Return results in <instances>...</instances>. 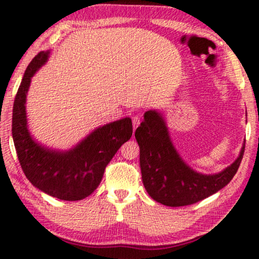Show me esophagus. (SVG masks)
Segmentation results:
<instances>
[{"label": "esophagus", "mask_w": 259, "mask_h": 259, "mask_svg": "<svg viewBox=\"0 0 259 259\" xmlns=\"http://www.w3.org/2000/svg\"><path fill=\"white\" fill-rule=\"evenodd\" d=\"M140 123H141L140 117H138V116H134L133 117V128H134V131L137 129V126L140 125Z\"/></svg>", "instance_id": "34e87169"}]
</instances>
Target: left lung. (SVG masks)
<instances>
[{"instance_id": "left-lung-1", "label": "left lung", "mask_w": 259, "mask_h": 259, "mask_svg": "<svg viewBox=\"0 0 259 259\" xmlns=\"http://www.w3.org/2000/svg\"><path fill=\"white\" fill-rule=\"evenodd\" d=\"M135 137L140 146L143 185L154 201L168 207L195 203L222 190L236 175L245 148L244 141L240 154L229 166L204 175L192 168L180 156L160 109L145 111Z\"/></svg>"}]
</instances>
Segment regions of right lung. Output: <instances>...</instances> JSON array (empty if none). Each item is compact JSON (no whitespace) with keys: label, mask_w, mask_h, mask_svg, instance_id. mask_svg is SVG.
Returning <instances> with one entry per match:
<instances>
[{"label":"right lung","mask_w":259,"mask_h":259,"mask_svg":"<svg viewBox=\"0 0 259 259\" xmlns=\"http://www.w3.org/2000/svg\"><path fill=\"white\" fill-rule=\"evenodd\" d=\"M50 53H38L23 76L14 102L13 140L23 172L34 187L53 198L76 201L96 190L108 163L130 140L133 123L124 117L98 126L68 150L38 142L29 130L26 96L31 79L48 63Z\"/></svg>","instance_id":"add662e5"}]
</instances>
